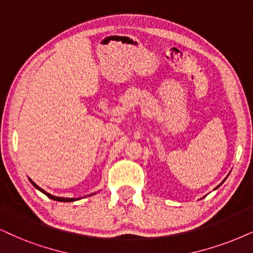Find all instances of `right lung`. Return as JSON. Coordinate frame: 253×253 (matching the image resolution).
Returning a JSON list of instances; mask_svg holds the SVG:
<instances>
[{"label": "right lung", "instance_id": "add662e5", "mask_svg": "<svg viewBox=\"0 0 253 253\" xmlns=\"http://www.w3.org/2000/svg\"><path fill=\"white\" fill-rule=\"evenodd\" d=\"M30 182H31V184H33V185H34V186H35V188H36V189H39V190H40V191H42L43 193H44V195H46V196H48V197H49V198H50V199H54V201H57V202H74V201H77V199H76V198H62V197H55V196H52V195H50V193H46V192L44 191V190L40 189V188H39V186H37V185H36V184L33 182V180H30ZM79 199H80V198H79Z\"/></svg>", "mask_w": 253, "mask_h": 253}]
</instances>
